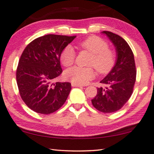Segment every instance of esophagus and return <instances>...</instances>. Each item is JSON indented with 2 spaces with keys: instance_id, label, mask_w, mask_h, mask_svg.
<instances>
[{
  "instance_id": "obj_1",
  "label": "esophagus",
  "mask_w": 154,
  "mask_h": 154,
  "mask_svg": "<svg viewBox=\"0 0 154 154\" xmlns=\"http://www.w3.org/2000/svg\"><path fill=\"white\" fill-rule=\"evenodd\" d=\"M72 86H73V87H82V85H80V84H77L72 83Z\"/></svg>"
}]
</instances>
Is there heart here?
Masks as SVG:
<instances>
[{
    "mask_svg": "<svg viewBox=\"0 0 154 154\" xmlns=\"http://www.w3.org/2000/svg\"><path fill=\"white\" fill-rule=\"evenodd\" d=\"M77 47L91 54L88 66H94L100 74H107L114 68L116 63V53L108 48L107 42L103 38L96 35L89 36L78 43ZM75 58L76 54L70 45L64 47L60 54V61L66 67L72 66ZM64 76L72 83L84 85L94 77L95 71L92 67L75 66L67 70Z\"/></svg>",
    "mask_w": 154,
    "mask_h": 154,
    "instance_id": "1",
    "label": "heart"
}]
</instances>
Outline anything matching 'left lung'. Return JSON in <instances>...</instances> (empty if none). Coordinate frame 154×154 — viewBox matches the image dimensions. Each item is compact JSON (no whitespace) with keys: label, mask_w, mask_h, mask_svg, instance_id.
<instances>
[{"label":"left lung","mask_w":154,"mask_h":154,"mask_svg":"<svg viewBox=\"0 0 154 154\" xmlns=\"http://www.w3.org/2000/svg\"><path fill=\"white\" fill-rule=\"evenodd\" d=\"M102 33L116 47V61L109 74L100 81L103 86L97 88V95L91 103L98 111L112 113L120 109L131 98L137 72L133 53L126 41L112 32Z\"/></svg>","instance_id":"1"}]
</instances>
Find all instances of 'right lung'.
Wrapping results in <instances>:
<instances>
[{"label":"right lung","mask_w":154,"mask_h":154,"mask_svg":"<svg viewBox=\"0 0 154 154\" xmlns=\"http://www.w3.org/2000/svg\"><path fill=\"white\" fill-rule=\"evenodd\" d=\"M76 36L49 34L35 39L23 50L16 78L21 98L37 113L49 114L66 101L70 82H56L62 72L60 54Z\"/></svg>","instance_id":"add662e5"}]
</instances>
